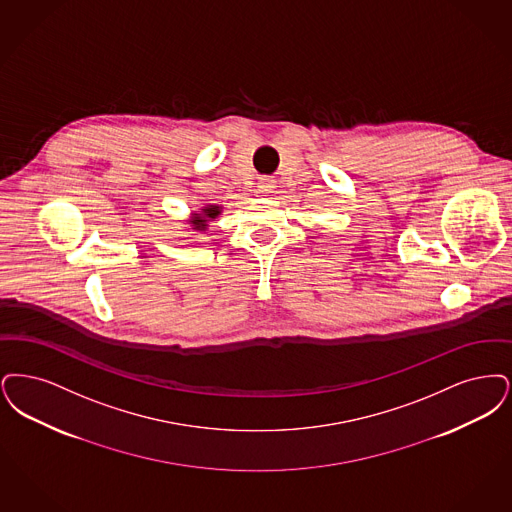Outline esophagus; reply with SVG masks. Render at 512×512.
Masks as SVG:
<instances>
[{"label":"esophagus","mask_w":512,"mask_h":512,"mask_svg":"<svg viewBox=\"0 0 512 512\" xmlns=\"http://www.w3.org/2000/svg\"><path fill=\"white\" fill-rule=\"evenodd\" d=\"M273 189H275V179L269 178V176L260 178V181H258V191L260 193H271Z\"/></svg>","instance_id":"esophagus-1"}]
</instances>
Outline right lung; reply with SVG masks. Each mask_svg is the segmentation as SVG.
Listing matches in <instances>:
<instances>
[{
    "label": "right lung",
    "instance_id": "add662e5",
    "mask_svg": "<svg viewBox=\"0 0 512 512\" xmlns=\"http://www.w3.org/2000/svg\"><path fill=\"white\" fill-rule=\"evenodd\" d=\"M220 214V206H204L202 214H195V218L191 220L195 229H204L208 220H214Z\"/></svg>",
    "mask_w": 512,
    "mask_h": 512
}]
</instances>
